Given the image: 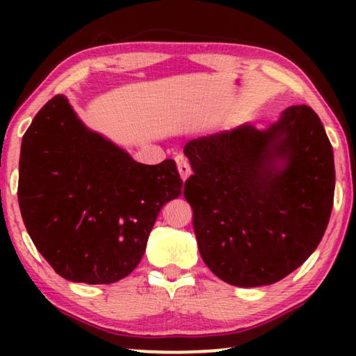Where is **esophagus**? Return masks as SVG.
<instances>
[{
    "instance_id": "34e87169",
    "label": "esophagus",
    "mask_w": 356,
    "mask_h": 356,
    "mask_svg": "<svg viewBox=\"0 0 356 356\" xmlns=\"http://www.w3.org/2000/svg\"><path fill=\"white\" fill-rule=\"evenodd\" d=\"M176 165H177V171H179V176H180V179L185 180L190 177V174H191V168H190V165H188V161H186V159L185 156H182V155H177L176 159Z\"/></svg>"
}]
</instances>
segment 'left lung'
I'll return each instance as SVG.
<instances>
[{
  "label": "left lung",
  "instance_id": "left-lung-1",
  "mask_svg": "<svg viewBox=\"0 0 356 356\" xmlns=\"http://www.w3.org/2000/svg\"><path fill=\"white\" fill-rule=\"evenodd\" d=\"M197 248L227 284L268 286L308 259L328 226L333 149L311 106L293 105L267 130L245 124L186 144ZM285 166L276 170L273 159Z\"/></svg>",
  "mask_w": 356,
  "mask_h": 356
}]
</instances>
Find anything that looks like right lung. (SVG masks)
<instances>
[{"mask_svg": "<svg viewBox=\"0 0 356 356\" xmlns=\"http://www.w3.org/2000/svg\"><path fill=\"white\" fill-rule=\"evenodd\" d=\"M182 193L174 160L138 163L89 130L64 95L23 135L19 204L35 248L63 278L111 284L136 268L156 215Z\"/></svg>", "mask_w": 356, "mask_h": 356, "instance_id": "add662e5", "label": "right lung"}]
</instances>
